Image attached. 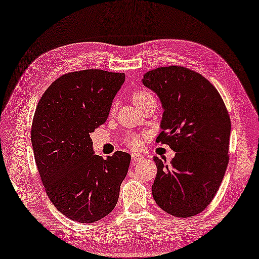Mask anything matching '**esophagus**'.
<instances>
[{"instance_id": "1", "label": "esophagus", "mask_w": 259, "mask_h": 259, "mask_svg": "<svg viewBox=\"0 0 259 259\" xmlns=\"http://www.w3.org/2000/svg\"><path fill=\"white\" fill-rule=\"evenodd\" d=\"M143 157H144V155H142V154H140V153H132V160H134L135 162L142 160Z\"/></svg>"}]
</instances>
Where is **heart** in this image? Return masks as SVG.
I'll return each instance as SVG.
<instances>
[{
	"label": "heart",
	"instance_id": "1",
	"mask_svg": "<svg viewBox=\"0 0 259 259\" xmlns=\"http://www.w3.org/2000/svg\"><path fill=\"white\" fill-rule=\"evenodd\" d=\"M131 99H132V102H134L137 106H139V107H142V106L145 103L151 101V99H154V96L152 95L149 91L140 90V91H136V92L132 93ZM115 109H116L115 108V105H112L111 108H110V115L114 114ZM124 142H125V144L129 145V147L132 148V149H139V148L141 147V144H142L141 139L139 138L138 136H136V135L128 136L127 138H125Z\"/></svg>",
	"mask_w": 259,
	"mask_h": 259
}]
</instances>
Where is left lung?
<instances>
[{
  "label": "left lung",
  "instance_id": "obj_1",
  "mask_svg": "<svg viewBox=\"0 0 259 259\" xmlns=\"http://www.w3.org/2000/svg\"><path fill=\"white\" fill-rule=\"evenodd\" d=\"M142 83L156 93L164 109L156 142L176 152L169 164L154 156L152 194L158 207L191 218L208 207L229 163L231 120L221 95L207 78L184 66H162Z\"/></svg>",
  "mask_w": 259,
  "mask_h": 259
}]
</instances>
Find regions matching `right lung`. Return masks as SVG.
Returning a JSON list of instances; mask_svg holds the SVG:
<instances>
[{"mask_svg": "<svg viewBox=\"0 0 259 259\" xmlns=\"http://www.w3.org/2000/svg\"><path fill=\"white\" fill-rule=\"evenodd\" d=\"M123 82L124 73H66L36 107L30 137L38 173L50 201L73 221H98L117 204L131 155L117 151L104 160L93 152L90 134L106 121Z\"/></svg>", "mask_w": 259, "mask_h": 259, "instance_id": "obj_1", "label": "right lung"}]
</instances>
